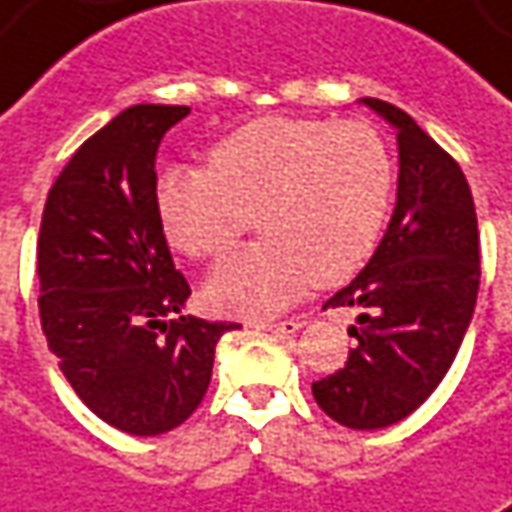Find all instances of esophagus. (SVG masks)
Here are the masks:
<instances>
[{"instance_id": "1", "label": "esophagus", "mask_w": 512, "mask_h": 512, "mask_svg": "<svg viewBox=\"0 0 512 512\" xmlns=\"http://www.w3.org/2000/svg\"><path fill=\"white\" fill-rule=\"evenodd\" d=\"M259 329L273 331V334H295L301 329V320H281V323H262Z\"/></svg>"}]
</instances>
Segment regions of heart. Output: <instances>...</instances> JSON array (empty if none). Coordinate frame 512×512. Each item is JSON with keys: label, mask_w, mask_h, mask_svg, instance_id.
Listing matches in <instances>:
<instances>
[{"label": "heart", "mask_w": 512, "mask_h": 512, "mask_svg": "<svg viewBox=\"0 0 512 512\" xmlns=\"http://www.w3.org/2000/svg\"><path fill=\"white\" fill-rule=\"evenodd\" d=\"M211 169H169L155 211L175 250L220 256L256 214L262 242L231 253L206 284L225 315L270 317L309 287H337L379 245L393 158L368 122L267 116L211 147Z\"/></svg>", "instance_id": "1"}]
</instances>
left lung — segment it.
<instances>
[{"label":"left lung","mask_w":512,"mask_h":512,"mask_svg":"<svg viewBox=\"0 0 512 512\" xmlns=\"http://www.w3.org/2000/svg\"><path fill=\"white\" fill-rule=\"evenodd\" d=\"M396 128V209L370 262L323 309L351 306L357 348L312 384L348 429H384L435 393L460 351L479 292V231L463 169L401 108L365 97Z\"/></svg>","instance_id":"left-lung-1"}]
</instances>
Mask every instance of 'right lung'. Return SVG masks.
<instances>
[{"label": "right lung", "mask_w": 512, "mask_h": 512, "mask_svg": "<svg viewBox=\"0 0 512 512\" xmlns=\"http://www.w3.org/2000/svg\"><path fill=\"white\" fill-rule=\"evenodd\" d=\"M186 105H133L80 144L52 183L38 234L49 351L88 410L150 438L203 401L214 348L236 323L183 315L192 295L155 211V153Z\"/></svg>", "instance_id": "1"}]
</instances>
